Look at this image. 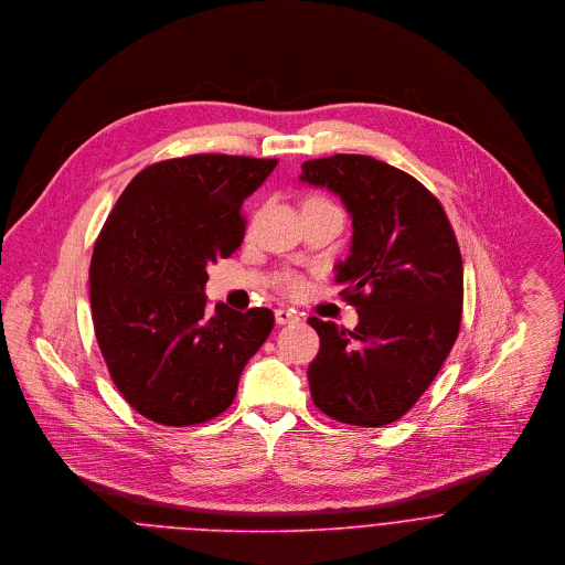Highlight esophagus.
<instances>
[{
    "label": "esophagus",
    "instance_id": "esophagus-1",
    "mask_svg": "<svg viewBox=\"0 0 565 565\" xmlns=\"http://www.w3.org/2000/svg\"><path fill=\"white\" fill-rule=\"evenodd\" d=\"M276 324H291L298 322V313L291 309H276Z\"/></svg>",
    "mask_w": 565,
    "mask_h": 565
}]
</instances>
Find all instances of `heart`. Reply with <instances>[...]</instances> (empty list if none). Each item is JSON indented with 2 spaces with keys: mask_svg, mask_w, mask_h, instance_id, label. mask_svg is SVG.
<instances>
[{
  "mask_svg": "<svg viewBox=\"0 0 565 565\" xmlns=\"http://www.w3.org/2000/svg\"><path fill=\"white\" fill-rule=\"evenodd\" d=\"M287 287H289V289H291V291H298V289H300V282H298V280H296V278H291V280H289V282H287Z\"/></svg>",
  "mask_w": 565,
  "mask_h": 565,
  "instance_id": "1",
  "label": "heart"
}]
</instances>
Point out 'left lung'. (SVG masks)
Returning a JSON list of instances; mask_svg holds the SVG:
<instances>
[{
  "mask_svg": "<svg viewBox=\"0 0 565 565\" xmlns=\"http://www.w3.org/2000/svg\"><path fill=\"white\" fill-rule=\"evenodd\" d=\"M300 182L338 194L353 218L335 280L360 313L353 331L309 318L320 335L307 371L313 403L349 425H387L420 398L458 338V241L429 190L371 156L309 160Z\"/></svg>",
  "mask_w": 565,
  "mask_h": 565,
  "instance_id": "left-lung-1",
  "label": "left lung"
}]
</instances>
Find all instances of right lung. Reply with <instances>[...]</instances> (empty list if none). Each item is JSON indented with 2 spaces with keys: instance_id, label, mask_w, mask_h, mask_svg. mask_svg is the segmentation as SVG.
<instances>
[{
  "instance_id": "right-lung-1",
  "label": "right lung",
  "mask_w": 565,
  "mask_h": 565,
  "mask_svg": "<svg viewBox=\"0 0 565 565\" xmlns=\"http://www.w3.org/2000/svg\"><path fill=\"white\" fill-rule=\"evenodd\" d=\"M278 160L190 156L138 173L94 245L89 300L100 353L127 403L186 427L214 418L274 329L265 307L218 302L207 316V265L245 236L243 201Z\"/></svg>"
}]
</instances>
